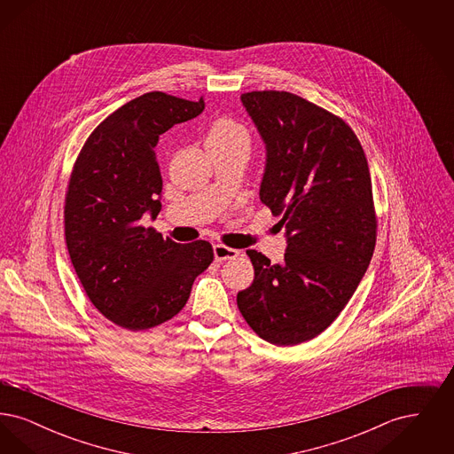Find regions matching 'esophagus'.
Listing matches in <instances>:
<instances>
[{"label": "esophagus", "instance_id": "esophagus-1", "mask_svg": "<svg viewBox=\"0 0 454 454\" xmlns=\"http://www.w3.org/2000/svg\"><path fill=\"white\" fill-rule=\"evenodd\" d=\"M238 255H239V250L230 248V247L221 245V243L215 245V257H216V260L237 259Z\"/></svg>", "mask_w": 454, "mask_h": 454}]
</instances>
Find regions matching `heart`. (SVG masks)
<instances>
[{
    "label": "heart",
    "mask_w": 454,
    "mask_h": 454,
    "mask_svg": "<svg viewBox=\"0 0 454 454\" xmlns=\"http://www.w3.org/2000/svg\"><path fill=\"white\" fill-rule=\"evenodd\" d=\"M207 143H221V145L247 143V145H250V137L243 126H239L238 122L228 119V117H221L215 121L207 130Z\"/></svg>",
    "instance_id": "b5f03b06"
}]
</instances>
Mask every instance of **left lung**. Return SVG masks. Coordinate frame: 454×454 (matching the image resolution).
<instances>
[{"instance_id":"left-lung-1","label":"left lung","mask_w":454,"mask_h":454,"mask_svg":"<svg viewBox=\"0 0 454 454\" xmlns=\"http://www.w3.org/2000/svg\"><path fill=\"white\" fill-rule=\"evenodd\" d=\"M267 148L260 200L282 216V263L247 250L255 278L238 309L260 339L298 346L326 330L357 289L378 219L366 154L344 119L289 91L241 95Z\"/></svg>"}]
</instances>
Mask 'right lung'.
Segmentation results:
<instances>
[{"instance_id": "add662e5", "label": "right lung", "mask_w": 454, "mask_h": 454, "mask_svg": "<svg viewBox=\"0 0 454 454\" xmlns=\"http://www.w3.org/2000/svg\"><path fill=\"white\" fill-rule=\"evenodd\" d=\"M150 91L112 112L88 136L67 182L65 237L71 263L93 306L132 332L173 318L195 278L215 259L206 239L176 243L141 217L160 209L163 187L154 148L160 134L204 110Z\"/></svg>"}]
</instances>
